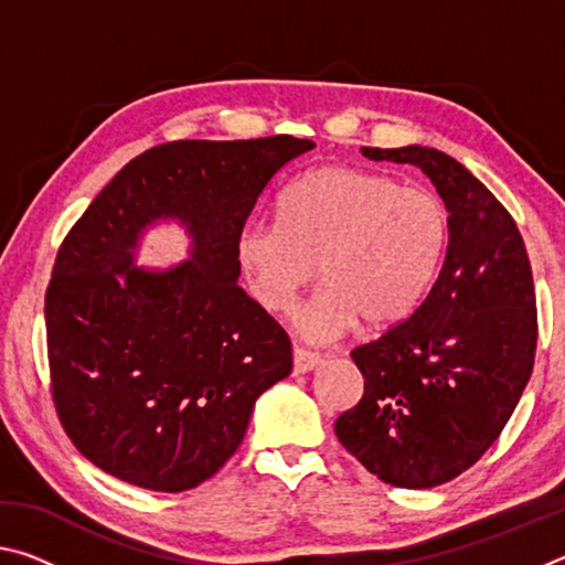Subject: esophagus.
<instances>
[{
	"label": "esophagus",
	"mask_w": 565,
	"mask_h": 565,
	"mask_svg": "<svg viewBox=\"0 0 565 565\" xmlns=\"http://www.w3.org/2000/svg\"><path fill=\"white\" fill-rule=\"evenodd\" d=\"M321 363L319 353L303 351V349H294V374H309Z\"/></svg>",
	"instance_id": "1"
}]
</instances>
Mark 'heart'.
<instances>
[{
  "label": "heart",
  "instance_id": "heart-1",
  "mask_svg": "<svg viewBox=\"0 0 565 565\" xmlns=\"http://www.w3.org/2000/svg\"><path fill=\"white\" fill-rule=\"evenodd\" d=\"M448 244V209L434 191L408 189L379 171L321 167L291 181L276 222L236 234L246 289L266 311H289L296 291L321 284L294 313L309 343H329L361 321L386 329L424 299Z\"/></svg>",
  "mask_w": 565,
  "mask_h": 565
}]
</instances>
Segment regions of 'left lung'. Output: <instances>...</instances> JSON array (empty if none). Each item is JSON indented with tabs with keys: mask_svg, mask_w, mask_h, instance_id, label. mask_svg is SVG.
Segmentation results:
<instances>
[{
	"mask_svg": "<svg viewBox=\"0 0 565 565\" xmlns=\"http://www.w3.org/2000/svg\"><path fill=\"white\" fill-rule=\"evenodd\" d=\"M361 154L431 179L448 246L418 309L351 351L363 396L333 431L381 481L434 489L489 451L529 384L539 339L531 262L513 216L454 157L418 145Z\"/></svg>",
	"mask_w": 565,
	"mask_h": 565,
	"instance_id": "1",
	"label": "left lung"
}]
</instances>
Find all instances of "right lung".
Instances as JSON below:
<instances>
[{
  "instance_id": "right-lung-1",
  "label": "right lung",
  "mask_w": 565,
  "mask_h": 565,
  "mask_svg": "<svg viewBox=\"0 0 565 565\" xmlns=\"http://www.w3.org/2000/svg\"><path fill=\"white\" fill-rule=\"evenodd\" d=\"M313 141H169L131 159L56 254L46 289L52 396L94 466L149 491L204 483L244 441L256 398L291 374V343L238 289L236 234L271 177ZM177 221L190 259L136 264Z\"/></svg>"
}]
</instances>
